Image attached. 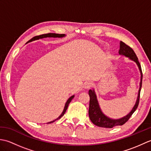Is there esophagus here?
<instances>
[{
    "instance_id": "34e87169",
    "label": "esophagus",
    "mask_w": 151,
    "mask_h": 151,
    "mask_svg": "<svg viewBox=\"0 0 151 151\" xmlns=\"http://www.w3.org/2000/svg\"><path fill=\"white\" fill-rule=\"evenodd\" d=\"M92 86H93V83L91 82H86L84 85V87L85 89H89L91 88Z\"/></svg>"
}]
</instances>
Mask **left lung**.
Segmentation results:
<instances>
[{"instance_id":"left-lung-1","label":"left lung","mask_w":151,"mask_h":151,"mask_svg":"<svg viewBox=\"0 0 151 151\" xmlns=\"http://www.w3.org/2000/svg\"><path fill=\"white\" fill-rule=\"evenodd\" d=\"M119 54H123V55L129 57L130 59L134 61L137 65H138L139 69L140 70L141 73V82H140V88L138 92V96H137V101L136 102V104L132 108V111L128 114L126 116L119 119H111L108 118L105 115L103 114L102 111L101 110V108L99 107V105L98 103L97 97L95 93L94 90H89V95L90 97V101H89V117L91 121L96 126L100 127H104V128H113L117 126H121V125L124 124L127 121H129L130 117L132 116V115L134 114V112L136 110V109L138 106L139 102V97H140V91L141 89H142V78H143V73L142 70V67L138 61V58L136 56V54L134 52L133 49L129 47L128 45L124 43L123 41H120L119 43Z\"/></svg>"}]
</instances>
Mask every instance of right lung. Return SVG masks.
Listing matches in <instances>:
<instances>
[{
	"label": "right lung",
	"instance_id": "right-lung-1",
	"mask_svg": "<svg viewBox=\"0 0 151 151\" xmlns=\"http://www.w3.org/2000/svg\"><path fill=\"white\" fill-rule=\"evenodd\" d=\"M63 36H65V35H64V34H54V33H49V34H42V35H40V36H35V37L32 38V39L30 40V41H34V40H39V39H41V38L47 37H63ZM73 97H74V95L71 96V97H70L68 99V100H67V101L66 102V103H65V107H64V109H63V112H62V114H61L60 116L58 118V119H56V120L59 119L61 118V117H62L63 115L64 114H65V111H66V110H67V108H68V106H69V103L70 102V101H72V99H73ZM56 120H54V121H51V122H49V123H53V122H54Z\"/></svg>",
	"mask_w": 151,
	"mask_h": 151
}]
</instances>
